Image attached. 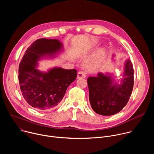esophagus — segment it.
I'll return each mask as SVG.
<instances>
[{
	"label": "esophagus",
	"instance_id": "esophagus-1",
	"mask_svg": "<svg viewBox=\"0 0 154 154\" xmlns=\"http://www.w3.org/2000/svg\"><path fill=\"white\" fill-rule=\"evenodd\" d=\"M86 77V73L83 71H79L77 74V79H84Z\"/></svg>",
	"mask_w": 154,
	"mask_h": 154
}]
</instances>
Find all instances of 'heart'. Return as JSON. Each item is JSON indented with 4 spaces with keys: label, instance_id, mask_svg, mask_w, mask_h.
<instances>
[{
    "label": "heart",
    "instance_id": "1",
    "mask_svg": "<svg viewBox=\"0 0 154 154\" xmlns=\"http://www.w3.org/2000/svg\"><path fill=\"white\" fill-rule=\"evenodd\" d=\"M96 66V63L95 62H90L87 64V66L89 68H91V69L94 68Z\"/></svg>",
    "mask_w": 154,
    "mask_h": 154
}]
</instances>
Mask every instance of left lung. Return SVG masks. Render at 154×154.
<instances>
[{
	"label": "left lung",
	"mask_w": 154,
	"mask_h": 154,
	"mask_svg": "<svg viewBox=\"0 0 154 154\" xmlns=\"http://www.w3.org/2000/svg\"><path fill=\"white\" fill-rule=\"evenodd\" d=\"M134 74L132 63L128 59L124 63L122 76L117 82L109 73L99 72L97 76L88 79L89 100L93 110L103 116L113 115L121 111L132 92Z\"/></svg>",
	"instance_id": "left-lung-1"
}]
</instances>
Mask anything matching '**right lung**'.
<instances>
[{
    "label": "right lung",
    "instance_id": "obj_1",
    "mask_svg": "<svg viewBox=\"0 0 154 154\" xmlns=\"http://www.w3.org/2000/svg\"><path fill=\"white\" fill-rule=\"evenodd\" d=\"M63 50V44L56 39L41 38L29 46L19 66L20 91L26 101L39 110L56 108L68 87L77 78V71L54 67L48 72L38 69L43 58H54Z\"/></svg>",
    "mask_w": 154,
    "mask_h": 154
}]
</instances>
